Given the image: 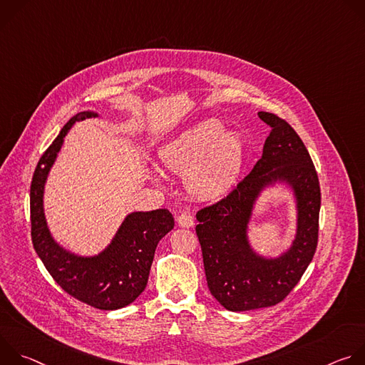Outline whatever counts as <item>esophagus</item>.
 <instances>
[{
	"label": "esophagus",
	"mask_w": 365,
	"mask_h": 365,
	"mask_svg": "<svg viewBox=\"0 0 365 365\" xmlns=\"http://www.w3.org/2000/svg\"><path fill=\"white\" fill-rule=\"evenodd\" d=\"M176 221H178V225L182 227V228H190V227H193V224H195L193 217H192L190 214H187V212H182V214L178 217Z\"/></svg>",
	"instance_id": "esophagus-1"
}]
</instances>
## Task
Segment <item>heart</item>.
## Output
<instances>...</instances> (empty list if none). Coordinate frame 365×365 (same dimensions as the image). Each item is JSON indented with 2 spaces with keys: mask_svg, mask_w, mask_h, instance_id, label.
I'll list each match as a JSON object with an SVG mask.
<instances>
[{
  "mask_svg": "<svg viewBox=\"0 0 365 365\" xmlns=\"http://www.w3.org/2000/svg\"><path fill=\"white\" fill-rule=\"evenodd\" d=\"M244 141L217 120L199 123L160 151L162 165L185 175V187L196 199L214 200L234 185L242 165Z\"/></svg>",
  "mask_w": 365,
  "mask_h": 365,
  "instance_id": "heart-1",
  "label": "heart"
}]
</instances>
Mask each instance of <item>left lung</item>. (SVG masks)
Masks as SVG:
<instances>
[{"label": "left lung", "instance_id": "1", "mask_svg": "<svg viewBox=\"0 0 365 365\" xmlns=\"http://www.w3.org/2000/svg\"><path fill=\"white\" fill-rule=\"evenodd\" d=\"M258 117L272 128L262 159L225 197L196 214L207 287L231 312L280 303L299 283L318 245L321 187L314 162L289 123L266 111ZM277 180L295 192L298 234L287 253L264 259L250 250L246 225L257 193Z\"/></svg>", "mask_w": 365, "mask_h": 365}]
</instances>
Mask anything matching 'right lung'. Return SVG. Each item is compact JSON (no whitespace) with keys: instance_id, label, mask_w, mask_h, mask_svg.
I'll list each match as a JSON object with an SVG mask.
<instances>
[{"instance_id":"add662e5","label":"right lung","mask_w":365,"mask_h":365,"mask_svg":"<svg viewBox=\"0 0 365 365\" xmlns=\"http://www.w3.org/2000/svg\"><path fill=\"white\" fill-rule=\"evenodd\" d=\"M95 113H79L61 130L40 158L30 186V221L33 247L46 270L72 297L102 310L121 309L134 302L147 286L154 251L173 230L168 210L130 214L108 248L95 257H79L63 250L51 238L44 212L43 190L69 128Z\"/></svg>"}]
</instances>
